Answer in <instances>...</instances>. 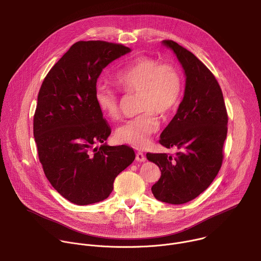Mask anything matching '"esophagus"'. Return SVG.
<instances>
[{
  "instance_id": "34e87169",
  "label": "esophagus",
  "mask_w": 261,
  "mask_h": 261,
  "mask_svg": "<svg viewBox=\"0 0 261 261\" xmlns=\"http://www.w3.org/2000/svg\"><path fill=\"white\" fill-rule=\"evenodd\" d=\"M136 160L139 161V162L145 161V156H144V154H143L142 152H137V153H136Z\"/></svg>"
}]
</instances>
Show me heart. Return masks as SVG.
I'll return each mask as SVG.
<instances>
[{"label": "heart", "instance_id": "1", "mask_svg": "<svg viewBox=\"0 0 261 261\" xmlns=\"http://www.w3.org/2000/svg\"><path fill=\"white\" fill-rule=\"evenodd\" d=\"M115 80L123 92L139 94V109L143 111L120 126L116 138L122 143L142 148L159 129L156 113H169L179 100L182 84L180 71L171 63H160L154 58L141 56L119 70ZM95 101L106 117H120L119 95L109 86L96 87Z\"/></svg>", "mask_w": 261, "mask_h": 261}]
</instances>
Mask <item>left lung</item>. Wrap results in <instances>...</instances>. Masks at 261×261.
<instances>
[{"label":"left lung","instance_id":"1","mask_svg":"<svg viewBox=\"0 0 261 261\" xmlns=\"http://www.w3.org/2000/svg\"><path fill=\"white\" fill-rule=\"evenodd\" d=\"M171 48L181 64L186 87L175 116L163 130L159 142L176 146L174 156L147 153L148 161L161 170L153 185L156 199L182 204L207 189L223 162L227 136V110L222 90L210 69L191 51L172 40L162 42Z\"/></svg>","mask_w":261,"mask_h":261}]
</instances>
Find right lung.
Returning a JSON list of instances; mask_svg holds the SVG:
<instances>
[{
  "label": "right lung",
  "mask_w": 261,
  "mask_h": 261,
  "mask_svg": "<svg viewBox=\"0 0 261 261\" xmlns=\"http://www.w3.org/2000/svg\"><path fill=\"white\" fill-rule=\"evenodd\" d=\"M130 51L119 43L79 41L41 85L34 115L39 161L53 187L74 204L107 198L115 178L135 159L132 147L104 143L111 129L95 101L102 70Z\"/></svg>",
  "instance_id": "1"
}]
</instances>
